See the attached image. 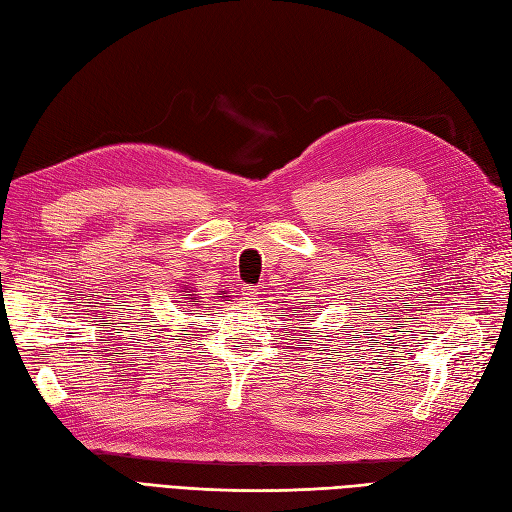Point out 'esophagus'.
Wrapping results in <instances>:
<instances>
[{"instance_id":"obj_1","label":"esophagus","mask_w":512,"mask_h":512,"mask_svg":"<svg viewBox=\"0 0 512 512\" xmlns=\"http://www.w3.org/2000/svg\"><path fill=\"white\" fill-rule=\"evenodd\" d=\"M243 297L247 299L249 304H254L256 299H258V291L254 289V286H243Z\"/></svg>"}]
</instances>
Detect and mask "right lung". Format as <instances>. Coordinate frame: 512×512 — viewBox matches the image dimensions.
<instances>
[{"mask_svg":"<svg viewBox=\"0 0 512 512\" xmlns=\"http://www.w3.org/2000/svg\"><path fill=\"white\" fill-rule=\"evenodd\" d=\"M184 293H191V289H186ZM221 293H223V291H221ZM221 293H219V295H221ZM226 297H228V295H226ZM189 299H195V297H189Z\"/></svg>","mask_w":512,"mask_h":512,"instance_id":"add662e5","label":"right lung"}]
</instances>
